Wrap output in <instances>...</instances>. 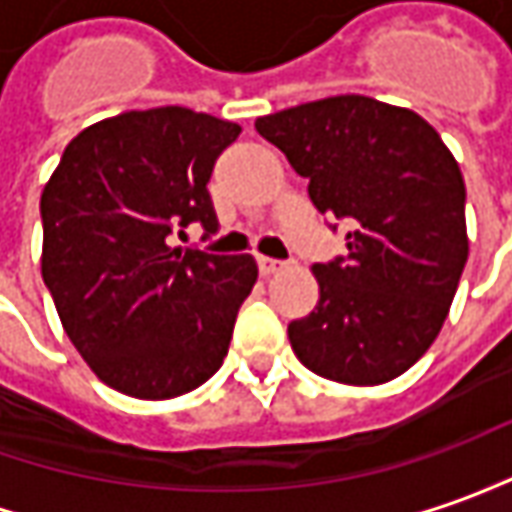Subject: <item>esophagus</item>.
Instances as JSON below:
<instances>
[{"mask_svg":"<svg viewBox=\"0 0 512 512\" xmlns=\"http://www.w3.org/2000/svg\"><path fill=\"white\" fill-rule=\"evenodd\" d=\"M280 269H283L280 260H274V257H257V271H260V277H271L274 271Z\"/></svg>","mask_w":512,"mask_h":512,"instance_id":"34e87169","label":"esophagus"}]
</instances>
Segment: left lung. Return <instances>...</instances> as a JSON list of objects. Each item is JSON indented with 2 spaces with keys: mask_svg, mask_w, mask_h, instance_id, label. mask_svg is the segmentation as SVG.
<instances>
[{
  "mask_svg": "<svg viewBox=\"0 0 512 512\" xmlns=\"http://www.w3.org/2000/svg\"><path fill=\"white\" fill-rule=\"evenodd\" d=\"M255 128L308 179L316 210L350 224L347 255L314 266L316 308L288 325L294 353L339 384L398 378L437 339L468 260L457 159L420 114L364 95L302 103Z\"/></svg>",
  "mask_w": 512,
  "mask_h": 512,
  "instance_id": "left-lung-1",
  "label": "left lung"
}]
</instances>
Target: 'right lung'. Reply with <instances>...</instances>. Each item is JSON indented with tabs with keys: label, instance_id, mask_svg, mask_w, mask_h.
<instances>
[{
	"label": "right lung",
	"instance_id": "obj_1",
	"mask_svg": "<svg viewBox=\"0 0 512 512\" xmlns=\"http://www.w3.org/2000/svg\"><path fill=\"white\" fill-rule=\"evenodd\" d=\"M238 134L182 106L125 111L83 128L41 193V277L66 336L123 395L176 398L224 364L255 260L170 235L218 232L207 182Z\"/></svg>",
	"mask_w": 512,
	"mask_h": 512
}]
</instances>
